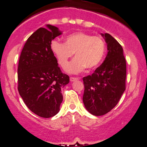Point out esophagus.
Segmentation results:
<instances>
[{
  "mask_svg": "<svg viewBox=\"0 0 147 147\" xmlns=\"http://www.w3.org/2000/svg\"><path fill=\"white\" fill-rule=\"evenodd\" d=\"M78 79H79V78H77V77H70V81H71V82H72V81H77V80H78Z\"/></svg>",
  "mask_w": 147,
  "mask_h": 147,
  "instance_id": "esophagus-1",
  "label": "esophagus"
}]
</instances>
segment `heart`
Wrapping results in <instances>:
<instances>
[{
    "mask_svg": "<svg viewBox=\"0 0 147 147\" xmlns=\"http://www.w3.org/2000/svg\"><path fill=\"white\" fill-rule=\"evenodd\" d=\"M51 48L62 67H65L68 60L75 53V59L66 68L70 73H79L85 68L95 69L103 60L106 52V42L101 36H93L84 32L70 34L65 38V43L55 39Z\"/></svg>",
    "mask_w": 147,
    "mask_h": 147,
    "instance_id": "heart-1",
    "label": "heart"
}]
</instances>
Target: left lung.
<instances>
[{"instance_id":"obj_1","label":"left lung","mask_w":147,"mask_h":147,"mask_svg":"<svg viewBox=\"0 0 147 147\" xmlns=\"http://www.w3.org/2000/svg\"><path fill=\"white\" fill-rule=\"evenodd\" d=\"M107 44L105 61L92 75L83 78V101L91 114L101 116L117 105L125 90L126 61L121 45L111 34H101Z\"/></svg>"}]
</instances>
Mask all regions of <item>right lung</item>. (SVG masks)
Wrapping results in <instances>:
<instances>
[{"label": "right lung", "mask_w": 147, "mask_h": 147, "mask_svg": "<svg viewBox=\"0 0 147 147\" xmlns=\"http://www.w3.org/2000/svg\"><path fill=\"white\" fill-rule=\"evenodd\" d=\"M40 28L28 38L20 54L18 90L27 107L43 118L60 111L63 100L61 89L69 83L62 73L51 48V40L62 34L57 27Z\"/></svg>", "instance_id": "1"}]
</instances>
